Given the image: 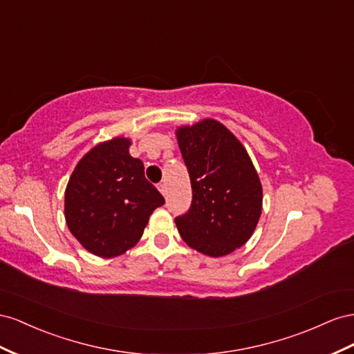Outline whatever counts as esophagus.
Segmentation results:
<instances>
[{
	"label": "esophagus",
	"mask_w": 354,
	"mask_h": 354,
	"mask_svg": "<svg viewBox=\"0 0 354 354\" xmlns=\"http://www.w3.org/2000/svg\"><path fill=\"white\" fill-rule=\"evenodd\" d=\"M158 191L163 196H166L167 194V187H166V184H158Z\"/></svg>",
	"instance_id": "esophagus-1"
}]
</instances>
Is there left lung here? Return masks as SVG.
Masks as SVG:
<instances>
[{
	"instance_id": "8db88e82",
	"label": "left lung",
	"mask_w": 354,
	"mask_h": 354,
	"mask_svg": "<svg viewBox=\"0 0 354 354\" xmlns=\"http://www.w3.org/2000/svg\"><path fill=\"white\" fill-rule=\"evenodd\" d=\"M176 139L188 169L193 203L175 224L185 243L212 258L225 257L254 234L262 185L243 144L214 118L179 126Z\"/></svg>"
}]
</instances>
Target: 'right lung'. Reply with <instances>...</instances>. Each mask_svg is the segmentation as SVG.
I'll return each instance as SVG.
<instances>
[{"label":"right lung","mask_w":354,"mask_h":354,"mask_svg":"<svg viewBox=\"0 0 354 354\" xmlns=\"http://www.w3.org/2000/svg\"><path fill=\"white\" fill-rule=\"evenodd\" d=\"M132 140L117 136L99 142L78 161L65 189L66 225L90 254L114 258L142 237L153 212L165 205L129 154Z\"/></svg>","instance_id":"obj_1"}]
</instances>
